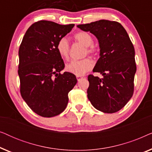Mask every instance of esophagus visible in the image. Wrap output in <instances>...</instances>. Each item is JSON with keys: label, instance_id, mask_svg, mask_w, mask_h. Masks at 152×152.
I'll return each mask as SVG.
<instances>
[{"label": "esophagus", "instance_id": "esophagus-1", "mask_svg": "<svg viewBox=\"0 0 152 152\" xmlns=\"http://www.w3.org/2000/svg\"><path fill=\"white\" fill-rule=\"evenodd\" d=\"M76 77H77V80L78 81H80L81 79H82L83 78V77H82V76H79V75H77L76 76Z\"/></svg>", "mask_w": 152, "mask_h": 152}]
</instances>
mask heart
<instances>
[{
    "mask_svg": "<svg viewBox=\"0 0 152 152\" xmlns=\"http://www.w3.org/2000/svg\"><path fill=\"white\" fill-rule=\"evenodd\" d=\"M75 39L86 47V52L90 54H94L96 49L93 46V39L88 33L81 32L75 35ZM57 49L61 57L68 58L69 55V43L66 38L60 39L57 45ZM93 62L89 59L82 60H73L68 63L66 66V69L70 73L75 75L82 76L93 68Z\"/></svg>",
    "mask_w": 152,
    "mask_h": 152,
    "instance_id": "1",
    "label": "heart"
}]
</instances>
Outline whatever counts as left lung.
Here are the masks:
<instances>
[{"mask_svg": "<svg viewBox=\"0 0 152 152\" xmlns=\"http://www.w3.org/2000/svg\"><path fill=\"white\" fill-rule=\"evenodd\" d=\"M77 27L90 32L99 43V58L93 71L101 73L103 78L88 75V98L98 111L115 113L126 105L134 93L136 72L134 45L118 22L99 20Z\"/></svg>", "mask_w": 152, "mask_h": 152, "instance_id": "8db88e82", "label": "left lung"}]
</instances>
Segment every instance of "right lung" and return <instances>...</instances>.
Listing matches in <instances>:
<instances>
[{
	"label": "right lung",
	"mask_w": 152,
	"mask_h": 152,
	"mask_svg": "<svg viewBox=\"0 0 152 152\" xmlns=\"http://www.w3.org/2000/svg\"><path fill=\"white\" fill-rule=\"evenodd\" d=\"M74 26L40 20L28 29L20 45V94L29 107L42 117L62 113L68 104V93L77 82L70 72L60 73L65 65L57 49L59 39Z\"/></svg>",
	"instance_id": "right-lung-1"
}]
</instances>
